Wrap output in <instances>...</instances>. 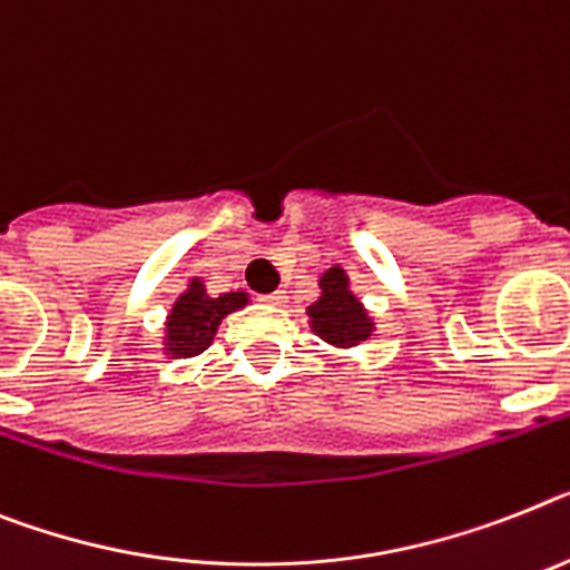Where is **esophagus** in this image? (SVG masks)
<instances>
[{"instance_id":"1","label":"esophagus","mask_w":570,"mask_h":570,"mask_svg":"<svg viewBox=\"0 0 570 570\" xmlns=\"http://www.w3.org/2000/svg\"><path fill=\"white\" fill-rule=\"evenodd\" d=\"M263 304H272V307H281V304H286V293L284 289H277V293H269V295H261Z\"/></svg>"}]
</instances>
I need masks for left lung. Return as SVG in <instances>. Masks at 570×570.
I'll return each instance as SVG.
<instances>
[{
	"instance_id": "obj_1",
	"label": "left lung",
	"mask_w": 570,
	"mask_h": 570,
	"mask_svg": "<svg viewBox=\"0 0 570 570\" xmlns=\"http://www.w3.org/2000/svg\"><path fill=\"white\" fill-rule=\"evenodd\" d=\"M307 315L313 322L309 327H313L315 336H322L330 344H338V347L365 342L374 333V322L367 318L365 307L351 293L347 275L338 266L322 275V295L307 309Z\"/></svg>"
}]
</instances>
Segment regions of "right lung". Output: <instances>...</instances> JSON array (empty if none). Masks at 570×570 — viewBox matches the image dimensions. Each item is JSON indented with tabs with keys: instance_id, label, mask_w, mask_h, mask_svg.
I'll return each instance as SVG.
<instances>
[{
	"instance_id": "1",
	"label": "right lung",
	"mask_w": 570,
	"mask_h": 570,
	"mask_svg": "<svg viewBox=\"0 0 570 570\" xmlns=\"http://www.w3.org/2000/svg\"><path fill=\"white\" fill-rule=\"evenodd\" d=\"M246 301V293H226L219 298H212L199 281H190L188 293L179 295V301L167 315L165 351L176 358L199 356L214 342L219 322L234 309H240Z\"/></svg>"
}]
</instances>
